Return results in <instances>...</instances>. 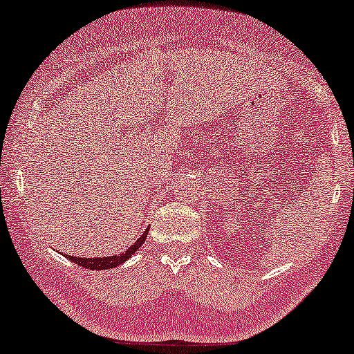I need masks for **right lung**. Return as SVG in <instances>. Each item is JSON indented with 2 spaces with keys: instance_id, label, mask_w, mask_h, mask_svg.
Instances as JSON below:
<instances>
[{
  "instance_id": "add662e5",
  "label": "right lung",
  "mask_w": 354,
  "mask_h": 354,
  "mask_svg": "<svg viewBox=\"0 0 354 354\" xmlns=\"http://www.w3.org/2000/svg\"><path fill=\"white\" fill-rule=\"evenodd\" d=\"M151 228V226H149ZM149 228H147L144 233L141 234V238L136 239V243H133L128 250H124L123 252H120V254H115V256H106V257H75V256H71V254H65V257H68V259L72 261V263H75L78 266H82V268L85 269H93V270H103V269H113V268H118V266H121L126 261L129 259L131 256L136 252L139 248L142 246L144 241H146L147 238V233H149Z\"/></svg>"
}]
</instances>
